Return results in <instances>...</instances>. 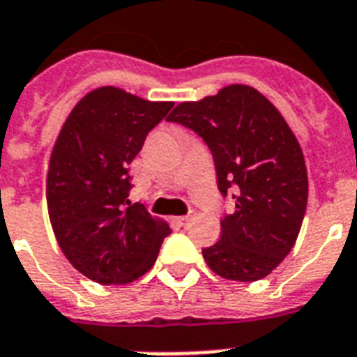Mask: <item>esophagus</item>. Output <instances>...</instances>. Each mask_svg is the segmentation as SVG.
<instances>
[{
  "label": "esophagus",
  "mask_w": 357,
  "mask_h": 357,
  "mask_svg": "<svg viewBox=\"0 0 357 357\" xmlns=\"http://www.w3.org/2000/svg\"><path fill=\"white\" fill-rule=\"evenodd\" d=\"M191 217H193V211H191V213H188V215H182V217H176V222H178V225L181 226H185L188 225V222H190L191 220Z\"/></svg>",
  "instance_id": "1"
}]
</instances>
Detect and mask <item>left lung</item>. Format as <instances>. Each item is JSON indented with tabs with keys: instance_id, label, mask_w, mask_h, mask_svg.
<instances>
[{
	"instance_id": "1",
	"label": "left lung",
	"mask_w": 357,
	"mask_h": 357,
	"mask_svg": "<svg viewBox=\"0 0 357 357\" xmlns=\"http://www.w3.org/2000/svg\"><path fill=\"white\" fill-rule=\"evenodd\" d=\"M202 137L222 195L235 199L220 238L202 250L208 266L229 281H259L297 241L308 200V175L296 135L278 107L250 85L234 84L167 116Z\"/></svg>"
}]
</instances>
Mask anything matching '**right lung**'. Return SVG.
I'll return each instance as SVG.
<instances>
[{
    "mask_svg": "<svg viewBox=\"0 0 357 357\" xmlns=\"http://www.w3.org/2000/svg\"><path fill=\"white\" fill-rule=\"evenodd\" d=\"M173 102L105 85L73 107L47 173V210L69 263L100 284H128L155 264L166 220L129 202L128 167Z\"/></svg>",
    "mask_w": 357,
    "mask_h": 357,
    "instance_id": "add662e5",
    "label": "right lung"
}]
</instances>
